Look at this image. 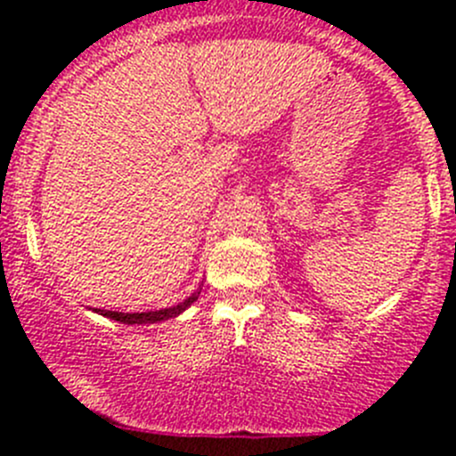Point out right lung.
Listing matches in <instances>:
<instances>
[{"mask_svg": "<svg viewBox=\"0 0 456 456\" xmlns=\"http://www.w3.org/2000/svg\"><path fill=\"white\" fill-rule=\"evenodd\" d=\"M200 288L196 292H191L184 301H180L178 305H171V308H162V310H148V313H118V310H102V308H93V313H98V315L109 317V320H116L120 324H157V322L171 320V317L183 315L184 310L193 304V301L199 299Z\"/></svg>", "mask_w": 456, "mask_h": 456, "instance_id": "obj_1", "label": "right lung"}]
</instances>
